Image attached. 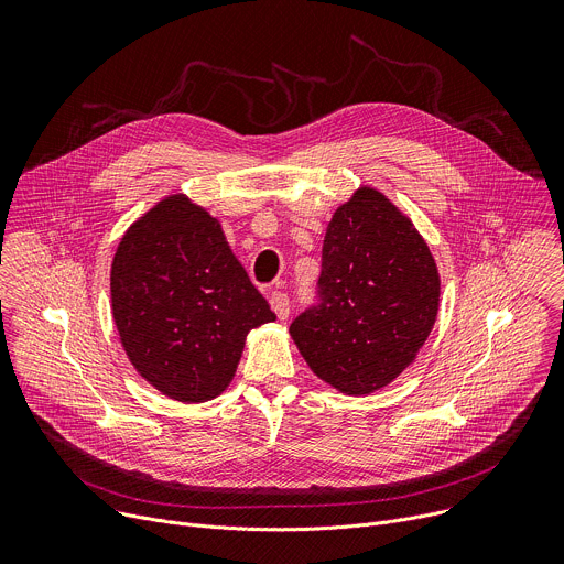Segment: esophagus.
I'll return each instance as SVG.
<instances>
[{"mask_svg":"<svg viewBox=\"0 0 564 564\" xmlns=\"http://www.w3.org/2000/svg\"><path fill=\"white\" fill-rule=\"evenodd\" d=\"M270 305H272L274 314H276L281 321L288 318V314H290V299H288L285 292H276V290H274V292L270 294Z\"/></svg>","mask_w":564,"mask_h":564,"instance_id":"1","label":"esophagus"}]
</instances>
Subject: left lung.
Returning a JSON list of instances; mask_svg holds the SVG:
<instances>
[{"mask_svg": "<svg viewBox=\"0 0 564 564\" xmlns=\"http://www.w3.org/2000/svg\"><path fill=\"white\" fill-rule=\"evenodd\" d=\"M440 272L411 216L361 185L333 214L321 254V303L290 335L310 370L361 397L392 383L426 344L440 310Z\"/></svg>", "mask_w": 564, "mask_h": 564, "instance_id": "8db88e82", "label": "left lung"}]
</instances>
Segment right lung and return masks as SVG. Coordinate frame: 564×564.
<instances>
[{
	"mask_svg": "<svg viewBox=\"0 0 564 564\" xmlns=\"http://www.w3.org/2000/svg\"><path fill=\"white\" fill-rule=\"evenodd\" d=\"M111 314L133 370L183 404L225 392L250 330L276 318L220 220L187 194L158 200L122 234Z\"/></svg>",
	"mask_w": 564,
	"mask_h": 564,
	"instance_id": "obj_1",
	"label": "right lung"
}]
</instances>
